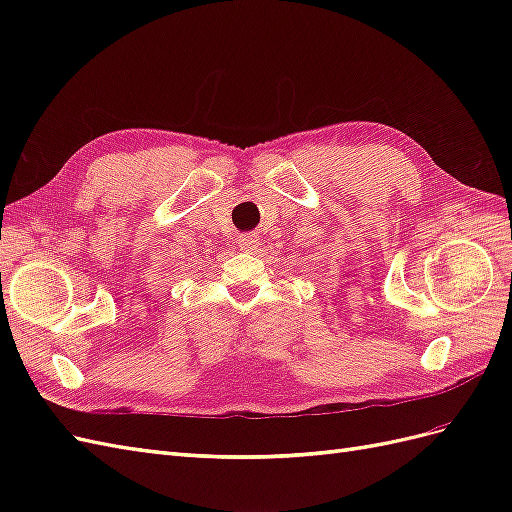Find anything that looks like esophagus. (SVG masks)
<instances>
[{
	"label": "esophagus",
	"instance_id": "esophagus-1",
	"mask_svg": "<svg viewBox=\"0 0 512 512\" xmlns=\"http://www.w3.org/2000/svg\"><path fill=\"white\" fill-rule=\"evenodd\" d=\"M239 247H241L243 252L256 250V247H258V237H256V235H243V237L239 239Z\"/></svg>",
	"mask_w": 512,
	"mask_h": 512
}]
</instances>
